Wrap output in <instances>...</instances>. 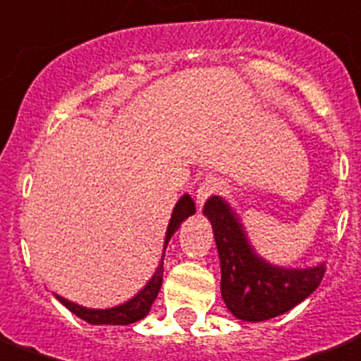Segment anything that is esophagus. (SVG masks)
<instances>
[{
  "instance_id": "34e87169",
  "label": "esophagus",
  "mask_w": 361,
  "mask_h": 361,
  "mask_svg": "<svg viewBox=\"0 0 361 361\" xmlns=\"http://www.w3.org/2000/svg\"><path fill=\"white\" fill-rule=\"evenodd\" d=\"M223 190V181L219 178H205L203 181H200V185H197V190H195V201H197V205H203L205 201L212 197L213 193H217V191Z\"/></svg>"
}]
</instances>
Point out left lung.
<instances>
[{
  "label": "left lung",
  "mask_w": 361,
  "mask_h": 361,
  "mask_svg": "<svg viewBox=\"0 0 361 361\" xmlns=\"http://www.w3.org/2000/svg\"><path fill=\"white\" fill-rule=\"evenodd\" d=\"M221 263V296L227 310L245 322H263L300 304L318 288L324 263L290 269L264 261L252 249L241 219L219 195L205 201Z\"/></svg>",
  "instance_id": "8db88e82"
}]
</instances>
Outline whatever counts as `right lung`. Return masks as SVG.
Here are the masks:
<instances>
[{
	"label": "right lung",
	"mask_w": 361,
	"mask_h": 361,
	"mask_svg": "<svg viewBox=\"0 0 361 361\" xmlns=\"http://www.w3.org/2000/svg\"><path fill=\"white\" fill-rule=\"evenodd\" d=\"M195 213V203L191 200L188 193H183L180 197V201L176 203L173 212H171V219L168 223V229H166V239H164V255H161L160 264L156 269V273L152 274L146 286L140 290L136 296H132L128 302L118 304V306H112V308H87V306H80L77 302H71L63 296H57V300L63 306H67L68 310L75 316H78L80 320H85L88 324H112V326H126L132 324V322H138L144 316L148 314L152 304L156 300V296L160 293L161 286V276H164V257H166V247L168 243L173 237V233L180 229V225L190 215Z\"/></svg>",
	"instance_id": "add662e5"
}]
</instances>
